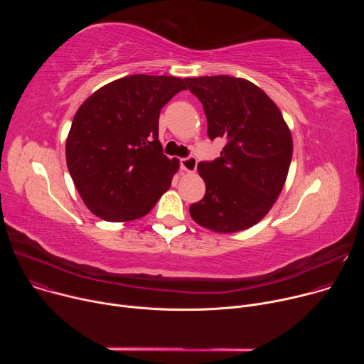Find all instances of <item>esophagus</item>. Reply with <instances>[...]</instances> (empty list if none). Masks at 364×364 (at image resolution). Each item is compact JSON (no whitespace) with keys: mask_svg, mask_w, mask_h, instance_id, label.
<instances>
[{"mask_svg":"<svg viewBox=\"0 0 364 364\" xmlns=\"http://www.w3.org/2000/svg\"><path fill=\"white\" fill-rule=\"evenodd\" d=\"M180 167L187 173H194L197 168V159L193 157V155H188V157L180 160Z\"/></svg>","mask_w":364,"mask_h":364,"instance_id":"obj_1","label":"esophagus"}]
</instances>
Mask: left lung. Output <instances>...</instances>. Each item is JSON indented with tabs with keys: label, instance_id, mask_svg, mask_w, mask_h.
Segmentation results:
<instances>
[{
	"label": "left lung",
	"instance_id": "1",
	"mask_svg": "<svg viewBox=\"0 0 364 364\" xmlns=\"http://www.w3.org/2000/svg\"><path fill=\"white\" fill-rule=\"evenodd\" d=\"M184 80L201 102L207 135L226 141L220 157L197 166L205 194L190 205V216L218 233L249 229L271 210L284 187L291 132L271 97L246 79L220 75Z\"/></svg>",
	"mask_w": 364,
	"mask_h": 364
}]
</instances>
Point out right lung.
I'll use <instances>...</instances> for the list:
<instances>
[{"label": "right lung", "instance_id": "add662e5", "mask_svg": "<svg viewBox=\"0 0 364 364\" xmlns=\"http://www.w3.org/2000/svg\"><path fill=\"white\" fill-rule=\"evenodd\" d=\"M184 89L174 76L132 75L82 103L68 135L66 163L93 215L107 222L139 219L170 188L178 160L163 152L159 118Z\"/></svg>", "mask_w": 364, "mask_h": 364}]
</instances>
